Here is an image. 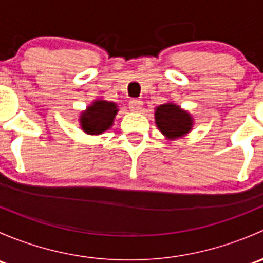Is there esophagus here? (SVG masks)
Returning <instances> with one entry per match:
<instances>
[{
  "mask_svg": "<svg viewBox=\"0 0 263 263\" xmlns=\"http://www.w3.org/2000/svg\"><path fill=\"white\" fill-rule=\"evenodd\" d=\"M129 109L132 112H140L142 109V102L139 99H132L129 100Z\"/></svg>",
  "mask_w": 263,
  "mask_h": 263,
  "instance_id": "esophagus-1",
  "label": "esophagus"
}]
</instances>
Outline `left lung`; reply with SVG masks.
I'll return each mask as SVG.
<instances>
[{
  "label": "left lung",
  "instance_id": "1",
  "mask_svg": "<svg viewBox=\"0 0 263 263\" xmlns=\"http://www.w3.org/2000/svg\"><path fill=\"white\" fill-rule=\"evenodd\" d=\"M155 123L161 134L169 140L178 139L192 129L193 119L188 112L174 103H165L155 109Z\"/></svg>",
  "mask_w": 263,
  "mask_h": 263
}]
</instances>
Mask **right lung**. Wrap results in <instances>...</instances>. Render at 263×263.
<instances>
[{
    "label": "right lung",
    "instance_id": "right-lung-1",
    "mask_svg": "<svg viewBox=\"0 0 263 263\" xmlns=\"http://www.w3.org/2000/svg\"><path fill=\"white\" fill-rule=\"evenodd\" d=\"M118 112L117 104L107 100H95L81 113L80 124L85 134L100 135L113 126Z\"/></svg>",
    "mask_w": 263,
    "mask_h": 263
}]
</instances>
